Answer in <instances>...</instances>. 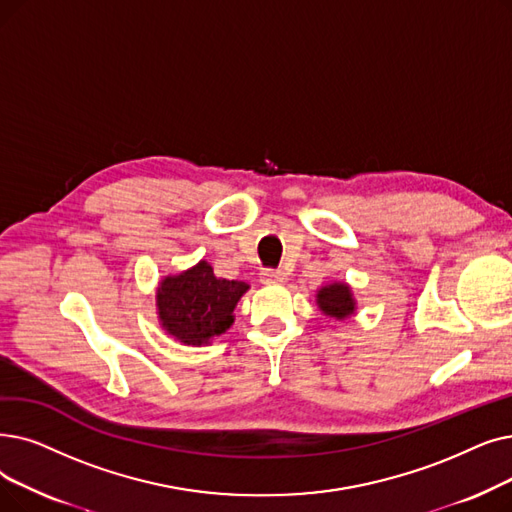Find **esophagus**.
I'll return each mask as SVG.
<instances>
[{"label": "esophagus", "instance_id": "34e87169", "mask_svg": "<svg viewBox=\"0 0 512 512\" xmlns=\"http://www.w3.org/2000/svg\"><path fill=\"white\" fill-rule=\"evenodd\" d=\"M286 280V272L284 270H274V268H265L261 270V282L263 284H280Z\"/></svg>", "mask_w": 512, "mask_h": 512}]
</instances>
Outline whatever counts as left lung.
Returning a JSON list of instances; mask_svg holds the SVG:
<instances>
[{"instance_id":"1","label":"left lung","mask_w":512,"mask_h":512,"mask_svg":"<svg viewBox=\"0 0 512 512\" xmlns=\"http://www.w3.org/2000/svg\"><path fill=\"white\" fill-rule=\"evenodd\" d=\"M318 305L324 311L326 316L330 318H337L343 320L347 316L353 314L355 303L351 299V291L349 286L343 282H335V284H328L318 291Z\"/></svg>"}]
</instances>
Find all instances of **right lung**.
Masks as SVG:
<instances>
[{"label":"right lung","mask_w":512,"mask_h":512,"mask_svg":"<svg viewBox=\"0 0 512 512\" xmlns=\"http://www.w3.org/2000/svg\"><path fill=\"white\" fill-rule=\"evenodd\" d=\"M249 284L217 278L207 261L196 268L169 276L157 293L163 328L177 341L203 345L226 332L234 322L232 311Z\"/></svg>","instance_id":"obj_1"}]
</instances>
